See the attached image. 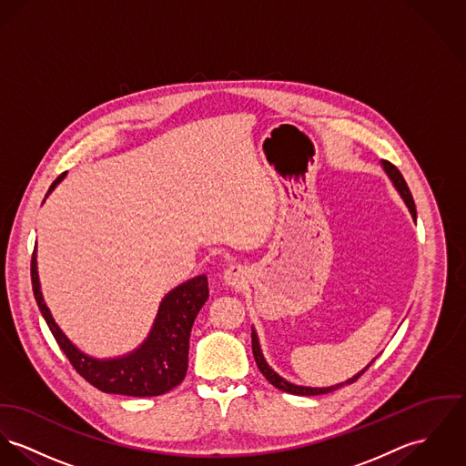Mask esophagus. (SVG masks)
I'll use <instances>...</instances> for the list:
<instances>
[{"mask_svg":"<svg viewBox=\"0 0 466 466\" xmlns=\"http://www.w3.org/2000/svg\"><path fill=\"white\" fill-rule=\"evenodd\" d=\"M222 279L228 287H242L248 281V270L242 265H229L224 270Z\"/></svg>","mask_w":466,"mask_h":466,"instance_id":"34e87169","label":"esophagus"}]
</instances>
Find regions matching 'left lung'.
Wrapping results in <instances>:
<instances>
[{"mask_svg":"<svg viewBox=\"0 0 466 466\" xmlns=\"http://www.w3.org/2000/svg\"><path fill=\"white\" fill-rule=\"evenodd\" d=\"M382 169L384 172L388 174V177L391 179V183H393V187L397 188V192L400 194V198L404 199V203H406V207L410 208V213H411V217L417 220V208H415V201H413V196H411V192H410V187H408V183L404 181V177H402V174H400V170L397 169L393 164H390V162H386V160H382ZM251 337H253V354L254 360H256V365H258V369H259V372L265 376V380L270 382L272 386H276V388H279V390H283V391H287V393H294V395H322V393H329V391H335V390H339V386H343V384H350V382L356 381V380H360L367 370H369V367L374 363V361H370V365H367L361 372H358L354 378H350V380H347L345 382H339V384H335V386H328V388H309V386H297L294 382H289L287 380H283L281 376H278L270 367H268V363L265 361V358H263V354H261V347H259V341H258V335H256V331L253 329V333H251Z\"/></svg>","mask_w":466,"mask_h":466,"instance_id":"8db88e82","label":"left lung"}]
</instances>
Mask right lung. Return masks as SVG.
I'll return each mask as SVG.
<instances>
[{
	"label": "right lung",
	"mask_w": 466,
	"mask_h": 466,
	"mask_svg": "<svg viewBox=\"0 0 466 466\" xmlns=\"http://www.w3.org/2000/svg\"><path fill=\"white\" fill-rule=\"evenodd\" d=\"M64 176L66 172L51 183L47 194L64 179ZM32 287L44 320L56 343L76 372L97 390L129 397H157L167 393L185 380L192 324L208 299V279L205 274L170 290L162 299L151 333L144 343L127 356L114 360H96L86 356L55 324L41 292L35 251L32 256Z\"/></svg>",
	"instance_id": "right-lung-1"
}]
</instances>
